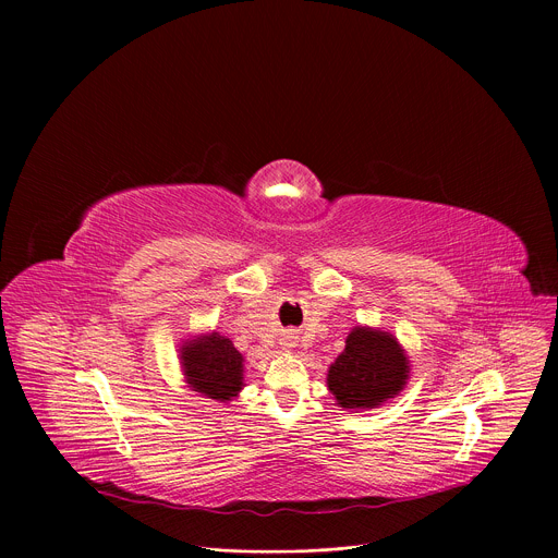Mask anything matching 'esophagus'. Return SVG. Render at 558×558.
Listing matches in <instances>:
<instances>
[{"mask_svg": "<svg viewBox=\"0 0 558 558\" xmlns=\"http://www.w3.org/2000/svg\"><path fill=\"white\" fill-rule=\"evenodd\" d=\"M280 344H282V349H291L293 347V336H284Z\"/></svg>", "mask_w": 558, "mask_h": 558, "instance_id": "34e87169", "label": "esophagus"}]
</instances>
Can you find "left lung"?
I'll list each match as a JSON object with an SVG mask.
<instances>
[{"instance_id": "8db88e82", "label": "left lung", "mask_w": 558, "mask_h": 558, "mask_svg": "<svg viewBox=\"0 0 558 558\" xmlns=\"http://www.w3.org/2000/svg\"><path fill=\"white\" fill-rule=\"evenodd\" d=\"M411 377V360L390 331L357 325L327 373V388L340 409H379L400 395Z\"/></svg>"}]
</instances>
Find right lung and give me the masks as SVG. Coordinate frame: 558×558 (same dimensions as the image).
<instances>
[{
  "mask_svg": "<svg viewBox=\"0 0 558 558\" xmlns=\"http://www.w3.org/2000/svg\"><path fill=\"white\" fill-rule=\"evenodd\" d=\"M179 360L190 390L214 402H231L245 388V357L218 331L187 336Z\"/></svg>",
  "mask_w": 558,
  "mask_h": 558,
  "instance_id": "1",
  "label": "right lung"
}]
</instances>
